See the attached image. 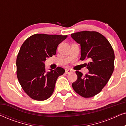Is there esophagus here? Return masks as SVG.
<instances>
[{
  "mask_svg": "<svg viewBox=\"0 0 126 126\" xmlns=\"http://www.w3.org/2000/svg\"><path fill=\"white\" fill-rule=\"evenodd\" d=\"M72 70L70 69H66L65 70V73L66 74H70V73H72Z\"/></svg>",
  "mask_w": 126,
  "mask_h": 126,
  "instance_id": "esophagus-1",
  "label": "esophagus"
}]
</instances>
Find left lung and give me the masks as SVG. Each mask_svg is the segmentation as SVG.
<instances>
[{
    "instance_id": "obj_1",
    "label": "left lung",
    "mask_w": 126,
    "mask_h": 126,
    "mask_svg": "<svg viewBox=\"0 0 126 126\" xmlns=\"http://www.w3.org/2000/svg\"><path fill=\"white\" fill-rule=\"evenodd\" d=\"M71 37L80 44V60L89 61L87 64L88 73L84 76L76 71L77 79L72 87L82 97H93L101 92L113 73L114 51L109 41L98 32L83 31L72 34Z\"/></svg>"
}]
</instances>
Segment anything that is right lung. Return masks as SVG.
<instances>
[{"mask_svg":"<svg viewBox=\"0 0 126 126\" xmlns=\"http://www.w3.org/2000/svg\"><path fill=\"white\" fill-rule=\"evenodd\" d=\"M67 37L36 34L22 44L16 58V75L22 89L32 99L45 100L53 94L56 81L65 70L58 67L47 72L44 62L56 55L58 45Z\"/></svg>","mask_w":126,"mask_h":126,"instance_id":"obj_1","label":"right lung"}]
</instances>
